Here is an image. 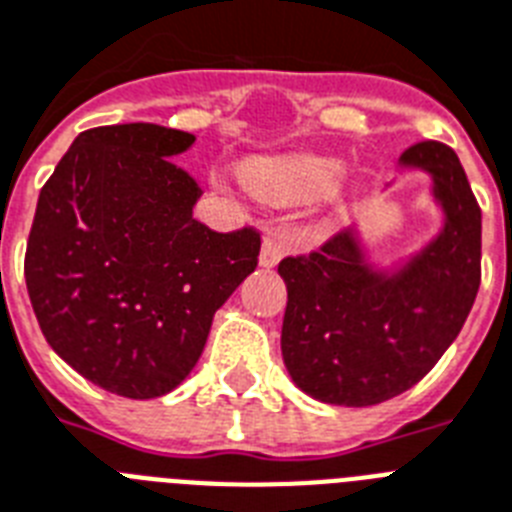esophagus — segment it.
Masks as SVG:
<instances>
[{"label":"esophagus","instance_id":"obj_1","mask_svg":"<svg viewBox=\"0 0 512 512\" xmlns=\"http://www.w3.org/2000/svg\"><path fill=\"white\" fill-rule=\"evenodd\" d=\"M286 247H289V239H286L284 231H270L265 236L263 249H260V265L263 268H273V265L281 263V257L286 255Z\"/></svg>","mask_w":512,"mask_h":512}]
</instances>
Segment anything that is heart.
Masks as SVG:
<instances>
[{"label": "heart", "mask_w": 512, "mask_h": 512, "mask_svg": "<svg viewBox=\"0 0 512 512\" xmlns=\"http://www.w3.org/2000/svg\"><path fill=\"white\" fill-rule=\"evenodd\" d=\"M342 176V162L334 157L297 155L252 160L244 168V184L257 197L276 205H297L326 194Z\"/></svg>", "instance_id": "1"}]
</instances>
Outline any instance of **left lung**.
<instances>
[{"label":"left lung","mask_w":512,"mask_h":512,"mask_svg":"<svg viewBox=\"0 0 512 512\" xmlns=\"http://www.w3.org/2000/svg\"><path fill=\"white\" fill-rule=\"evenodd\" d=\"M400 168L429 173L444 215L439 234L400 268H373L357 228L278 263L286 371L326 405H378L418 384L458 339L479 292L481 210L458 155L421 141Z\"/></svg>","instance_id":"left-lung-1"}]
</instances>
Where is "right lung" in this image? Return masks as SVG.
I'll return each mask as SVG.
<instances>
[{"mask_svg":"<svg viewBox=\"0 0 512 512\" xmlns=\"http://www.w3.org/2000/svg\"><path fill=\"white\" fill-rule=\"evenodd\" d=\"M194 134L89 128L39 194L26 286L49 347L91 384L152 400L197 365L218 307L257 268L260 234L194 218L202 189L173 157Z\"/></svg>","mask_w":512,"mask_h":512,"instance_id":"right-lung-1","label":"right lung"}]
</instances>
